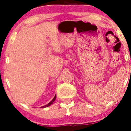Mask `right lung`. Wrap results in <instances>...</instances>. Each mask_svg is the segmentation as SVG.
Listing matches in <instances>:
<instances>
[{
  "mask_svg": "<svg viewBox=\"0 0 131 131\" xmlns=\"http://www.w3.org/2000/svg\"><path fill=\"white\" fill-rule=\"evenodd\" d=\"M56 95H55V96H54V98L52 99V100L51 101V102H49L48 104H47V105H45V106H41V108H46V107H47V106H49L50 105H51L52 103H53V102L55 101V100H56Z\"/></svg>",
  "mask_w": 131,
  "mask_h": 131,
  "instance_id": "add662e5",
  "label": "right lung"
}]
</instances>
